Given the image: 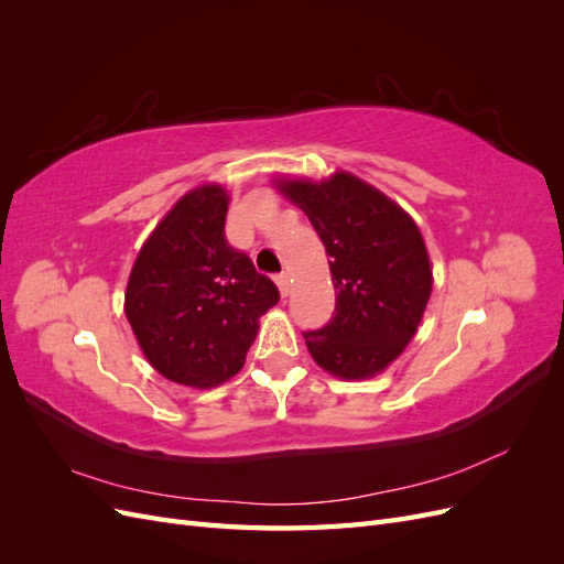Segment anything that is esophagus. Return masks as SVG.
<instances>
[{
    "label": "esophagus",
    "mask_w": 564,
    "mask_h": 564,
    "mask_svg": "<svg viewBox=\"0 0 564 564\" xmlns=\"http://www.w3.org/2000/svg\"><path fill=\"white\" fill-rule=\"evenodd\" d=\"M275 282H278V289H280L282 299H286L289 296V289H292V286H289V275H286V272H280V275L275 278Z\"/></svg>",
    "instance_id": "34e87169"
}]
</instances>
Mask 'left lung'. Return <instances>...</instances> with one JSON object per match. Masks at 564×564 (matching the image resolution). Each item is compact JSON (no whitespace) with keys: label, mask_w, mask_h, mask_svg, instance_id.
<instances>
[{"label":"left lung","mask_w":564,"mask_h":564,"mask_svg":"<svg viewBox=\"0 0 564 564\" xmlns=\"http://www.w3.org/2000/svg\"><path fill=\"white\" fill-rule=\"evenodd\" d=\"M311 218L329 253L336 308L303 332L313 360L338 379H369L398 360L431 299L433 270L414 218L348 172L327 181H278Z\"/></svg>","instance_id":"1"}]
</instances>
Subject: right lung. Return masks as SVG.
I'll use <instances>...</instances> for the list:
<instances>
[{
	"label": "right lung",
	"instance_id": "obj_1",
	"mask_svg": "<svg viewBox=\"0 0 564 564\" xmlns=\"http://www.w3.org/2000/svg\"><path fill=\"white\" fill-rule=\"evenodd\" d=\"M228 193L199 185L183 195L135 259L124 313L135 340L164 379L214 388L245 367L259 317L278 286L226 240Z\"/></svg>",
	"mask_w": 564,
	"mask_h": 564
}]
</instances>
